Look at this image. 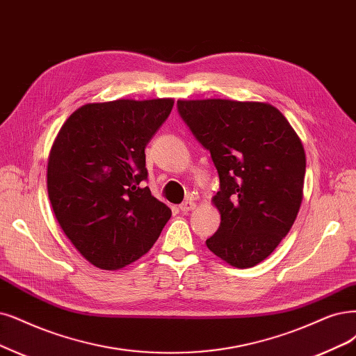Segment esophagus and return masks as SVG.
<instances>
[{
  "label": "esophagus",
  "instance_id": "esophagus-1",
  "mask_svg": "<svg viewBox=\"0 0 356 356\" xmlns=\"http://www.w3.org/2000/svg\"><path fill=\"white\" fill-rule=\"evenodd\" d=\"M195 207H196V204L192 201V200H188V201H185L183 204H180V211L183 213V214H186V213H189V211H192V209H195Z\"/></svg>",
  "mask_w": 356,
  "mask_h": 356
}]
</instances>
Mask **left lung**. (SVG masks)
Returning <instances> with one entry per match:
<instances>
[{"label": "left lung", "mask_w": 356, "mask_h": 356, "mask_svg": "<svg viewBox=\"0 0 356 356\" xmlns=\"http://www.w3.org/2000/svg\"><path fill=\"white\" fill-rule=\"evenodd\" d=\"M177 110L218 171L221 222L207 248L236 268L264 261L292 229L307 158L295 129L268 102L179 99Z\"/></svg>", "instance_id": "1"}]
</instances>
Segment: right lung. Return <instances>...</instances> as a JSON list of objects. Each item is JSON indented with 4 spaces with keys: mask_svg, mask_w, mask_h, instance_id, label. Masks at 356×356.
Returning a JSON list of instances; mask_svg holds the SVG:
<instances>
[{
    "mask_svg": "<svg viewBox=\"0 0 356 356\" xmlns=\"http://www.w3.org/2000/svg\"><path fill=\"white\" fill-rule=\"evenodd\" d=\"M173 98L89 102L61 126L47 165L52 211L81 255L118 270L147 254L171 209L151 195L145 147Z\"/></svg>",
    "mask_w": 356,
    "mask_h": 356,
    "instance_id": "right-lung-1",
    "label": "right lung"
}]
</instances>
